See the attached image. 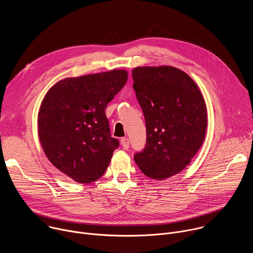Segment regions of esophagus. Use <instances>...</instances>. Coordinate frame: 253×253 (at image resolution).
<instances>
[{"instance_id":"1","label":"esophagus","mask_w":253,"mask_h":253,"mask_svg":"<svg viewBox=\"0 0 253 253\" xmlns=\"http://www.w3.org/2000/svg\"><path fill=\"white\" fill-rule=\"evenodd\" d=\"M121 145H122V147H123L125 150H127V149L129 148V139H128L127 137L121 138Z\"/></svg>"}]
</instances>
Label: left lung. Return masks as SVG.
<instances>
[{
  "label": "left lung",
  "instance_id": "obj_1",
  "mask_svg": "<svg viewBox=\"0 0 253 253\" xmlns=\"http://www.w3.org/2000/svg\"><path fill=\"white\" fill-rule=\"evenodd\" d=\"M132 78L146 123L145 147L134 160L146 176L164 180L183 170L200 149L205 102L195 82L174 67H138Z\"/></svg>",
  "mask_w": 253,
  "mask_h": 253
}]
</instances>
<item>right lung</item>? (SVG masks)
Here are the masks:
<instances>
[{
    "mask_svg": "<svg viewBox=\"0 0 253 253\" xmlns=\"http://www.w3.org/2000/svg\"><path fill=\"white\" fill-rule=\"evenodd\" d=\"M127 78L125 70L67 78L55 84L41 104L38 132L43 150L76 182L99 179L120 145L111 137L105 109Z\"/></svg>",
    "mask_w": 253,
    "mask_h": 253,
    "instance_id": "obj_1",
    "label": "right lung"
}]
</instances>
